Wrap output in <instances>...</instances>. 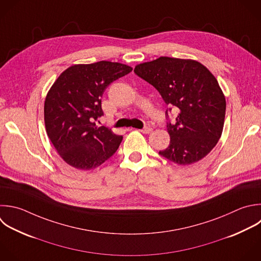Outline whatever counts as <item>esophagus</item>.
Returning <instances> with one entry per match:
<instances>
[{"label":"esophagus","instance_id":"obj_1","mask_svg":"<svg viewBox=\"0 0 261 261\" xmlns=\"http://www.w3.org/2000/svg\"><path fill=\"white\" fill-rule=\"evenodd\" d=\"M140 132L143 133V134H150V133L152 132V127H150V126H145L144 128L140 129Z\"/></svg>","mask_w":261,"mask_h":261}]
</instances>
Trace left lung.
Here are the masks:
<instances>
[{
    "label": "left lung",
    "mask_w": 261,
    "mask_h": 261,
    "mask_svg": "<svg viewBox=\"0 0 261 261\" xmlns=\"http://www.w3.org/2000/svg\"><path fill=\"white\" fill-rule=\"evenodd\" d=\"M134 71L169 106L165 115L170 143L159 154L179 165L204 158L217 144L225 115V98L212 73L197 61L170 57L139 64ZM173 107L179 114L170 123Z\"/></svg>",
    "instance_id": "1"
}]
</instances>
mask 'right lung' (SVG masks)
Returning <instances> with one entry per match:
<instances>
[{
	"label": "right lung",
	"instance_id": "1",
	"mask_svg": "<svg viewBox=\"0 0 261 261\" xmlns=\"http://www.w3.org/2000/svg\"><path fill=\"white\" fill-rule=\"evenodd\" d=\"M132 67L99 61L67 68L52 86L44 107L49 139L62 159L83 170L100 166L118 149L122 136L96 125L104 115L102 96L116 80Z\"/></svg>",
	"mask_w": 261,
	"mask_h": 261
}]
</instances>
